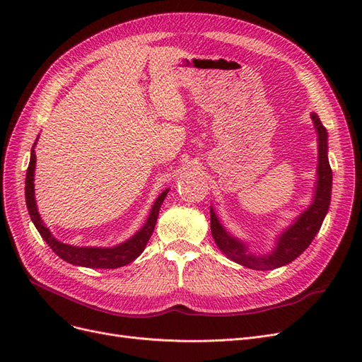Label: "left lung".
<instances>
[{
  "instance_id": "8db88e82",
  "label": "left lung",
  "mask_w": 362,
  "mask_h": 362,
  "mask_svg": "<svg viewBox=\"0 0 362 362\" xmlns=\"http://www.w3.org/2000/svg\"><path fill=\"white\" fill-rule=\"evenodd\" d=\"M313 124L317 133V148H319V161H317L315 190L311 205L294 218L276 237L275 246L266 254H252L247 243L233 235L218 221L214 208L210 206L211 213V235L217 247L237 264L254 270H273L298 258L305 249L311 245L314 237L325 221L329 210L331 192H332V170L327 158V131L320 122L317 113H311Z\"/></svg>"
}]
</instances>
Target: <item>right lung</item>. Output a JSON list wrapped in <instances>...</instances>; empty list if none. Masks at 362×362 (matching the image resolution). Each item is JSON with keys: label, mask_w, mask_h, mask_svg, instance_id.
<instances>
[{"label": "right lung", "mask_w": 362, "mask_h": 362, "mask_svg": "<svg viewBox=\"0 0 362 362\" xmlns=\"http://www.w3.org/2000/svg\"><path fill=\"white\" fill-rule=\"evenodd\" d=\"M39 139V137H37ZM37 139L35 145L31 148V157L30 164L27 169V177H25V202L28 208V214L31 217L33 223H35L36 229L42 238L45 240L47 245L52 249L56 255H59L62 259L71 262L74 266H81V267H89V269H117L129 264L131 261H134L141 252L145 250L146 243L154 233V228L158 218V211L161 208V204L169 193V189L164 190L158 198L156 199L154 205H152L149 216L146 218L145 225L141 226L139 231L129 237L127 242L119 243L113 247H90V246H72L66 245L52 235L49 228L43 223L42 217L39 214L36 198H35V169H36V152L35 146L37 144Z\"/></svg>", "instance_id": "obj_1"}]
</instances>
